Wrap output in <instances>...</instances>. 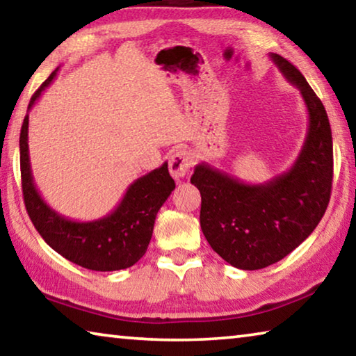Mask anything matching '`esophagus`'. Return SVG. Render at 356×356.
I'll list each match as a JSON object with an SVG mask.
<instances>
[{"instance_id": "1", "label": "esophagus", "mask_w": 356, "mask_h": 356, "mask_svg": "<svg viewBox=\"0 0 356 356\" xmlns=\"http://www.w3.org/2000/svg\"><path fill=\"white\" fill-rule=\"evenodd\" d=\"M193 165V156L185 149H177L170 159V172L174 179H182L188 174Z\"/></svg>"}]
</instances>
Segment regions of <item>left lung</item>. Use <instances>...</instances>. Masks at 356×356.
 Listing matches in <instances>:
<instances>
[{"label":"left lung","mask_w":356,"mask_h":356,"mask_svg":"<svg viewBox=\"0 0 356 356\" xmlns=\"http://www.w3.org/2000/svg\"><path fill=\"white\" fill-rule=\"evenodd\" d=\"M270 58L308 108V131L295 163L257 185L207 163L191 176L201 193L200 221L209 245L242 270L268 267L305 242L328 207L333 184V138L323 104L292 63L276 53Z\"/></svg>","instance_id":"1"}]
</instances>
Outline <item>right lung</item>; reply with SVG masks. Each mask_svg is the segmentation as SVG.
<instances>
[{"label": "right lung", "mask_w": 356, "mask_h": 356, "mask_svg": "<svg viewBox=\"0 0 356 356\" xmlns=\"http://www.w3.org/2000/svg\"><path fill=\"white\" fill-rule=\"evenodd\" d=\"M56 72L58 69L34 92L28 111L55 80ZM28 120L26 114L20 131L22 190L26 212L42 238L67 261L95 272H114L136 264L147 250L156 213L176 188L168 163L136 179L119 206L104 218L69 220L48 206L35 188L29 165Z\"/></svg>", "instance_id": "obj_1"}]
</instances>
